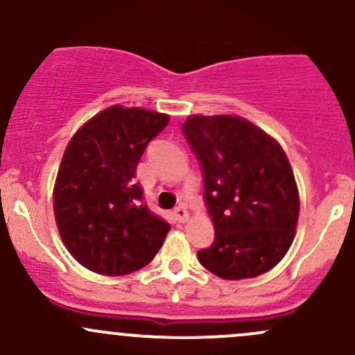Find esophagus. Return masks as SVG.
<instances>
[{
	"label": "esophagus",
	"instance_id": "1",
	"mask_svg": "<svg viewBox=\"0 0 355 355\" xmlns=\"http://www.w3.org/2000/svg\"><path fill=\"white\" fill-rule=\"evenodd\" d=\"M173 216H175V220L180 221V223H184V221H187V220H189V211H187V207H185V206L175 207Z\"/></svg>",
	"mask_w": 355,
	"mask_h": 355
}]
</instances>
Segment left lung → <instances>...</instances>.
Segmentation results:
<instances>
[{"label":"left lung","instance_id":"left-lung-1","mask_svg":"<svg viewBox=\"0 0 355 355\" xmlns=\"http://www.w3.org/2000/svg\"><path fill=\"white\" fill-rule=\"evenodd\" d=\"M200 163L214 242L199 263L223 280L266 273L287 254L299 191L282 146L241 116L192 114L182 125Z\"/></svg>","mask_w":355,"mask_h":355}]
</instances>
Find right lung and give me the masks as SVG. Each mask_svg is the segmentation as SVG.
I'll list each match as a JSON object with an SVG mask.
<instances>
[{
  "mask_svg": "<svg viewBox=\"0 0 355 355\" xmlns=\"http://www.w3.org/2000/svg\"><path fill=\"white\" fill-rule=\"evenodd\" d=\"M170 116L111 106L68 142L53 204L62 241L87 270L108 277L134 273L153 261L170 225L144 204L135 168Z\"/></svg>",
  "mask_w": 355,
  "mask_h": 355,
  "instance_id": "right-lung-1",
  "label": "right lung"
}]
</instances>
